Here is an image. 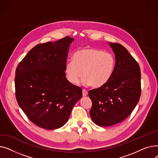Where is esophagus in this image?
<instances>
[{"mask_svg":"<svg viewBox=\"0 0 158 158\" xmlns=\"http://www.w3.org/2000/svg\"><path fill=\"white\" fill-rule=\"evenodd\" d=\"M88 95V92L86 89H82V96L86 97Z\"/></svg>","mask_w":158,"mask_h":158,"instance_id":"esophagus-1","label":"esophagus"}]
</instances>
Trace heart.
Returning <instances> with one entry per match:
<instances>
[{"label":"heart","instance_id":"1","mask_svg":"<svg viewBox=\"0 0 158 158\" xmlns=\"http://www.w3.org/2000/svg\"><path fill=\"white\" fill-rule=\"evenodd\" d=\"M114 66V57L111 53L84 48L73 54V60L66 62L64 72L66 78L72 84H77L82 75V83L100 88L111 79Z\"/></svg>","mask_w":158,"mask_h":158}]
</instances>
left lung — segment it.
Returning <instances> with one entry per match:
<instances>
[{
  "label": "left lung",
  "mask_w": 158,
  "mask_h": 158,
  "mask_svg": "<svg viewBox=\"0 0 158 158\" xmlns=\"http://www.w3.org/2000/svg\"><path fill=\"white\" fill-rule=\"evenodd\" d=\"M109 44L115 54L113 73L106 85L88 92L92 101L91 118L102 127L114 125L127 118L141 95V72L138 62L123 45Z\"/></svg>",
  "instance_id": "obj_1"
}]
</instances>
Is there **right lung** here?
<instances>
[{
  "label": "right lung",
  "instance_id": "add662e5",
  "mask_svg": "<svg viewBox=\"0 0 158 158\" xmlns=\"http://www.w3.org/2000/svg\"><path fill=\"white\" fill-rule=\"evenodd\" d=\"M73 38L33 47L17 66L15 95L27 118L45 129L60 128L82 96V89L66 78L64 66Z\"/></svg>",
  "mask_w": 158,
  "mask_h": 158
}]
</instances>
